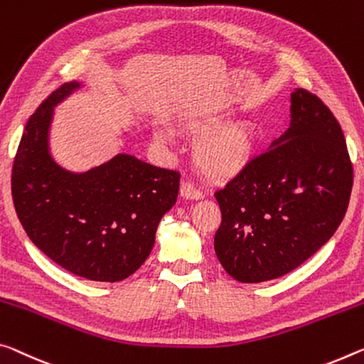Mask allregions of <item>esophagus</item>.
I'll list each match as a JSON object with an SVG mask.
<instances>
[{
    "label": "esophagus",
    "mask_w": 364,
    "mask_h": 364,
    "mask_svg": "<svg viewBox=\"0 0 364 364\" xmlns=\"http://www.w3.org/2000/svg\"><path fill=\"white\" fill-rule=\"evenodd\" d=\"M180 194L183 196L184 199H203V193H200L199 189L196 188L193 183H189V181H184L181 184Z\"/></svg>",
    "instance_id": "1"
}]
</instances>
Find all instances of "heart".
<instances>
[{
  "instance_id": "1",
  "label": "heart",
  "mask_w": 364,
  "mask_h": 364,
  "mask_svg": "<svg viewBox=\"0 0 364 364\" xmlns=\"http://www.w3.org/2000/svg\"><path fill=\"white\" fill-rule=\"evenodd\" d=\"M212 123L196 124L198 131H206ZM159 141H168L165 131H157ZM256 128L250 121H230L218 124L199 137L196 144V160L204 173L220 178L240 171L251 160L256 147Z\"/></svg>"
}]
</instances>
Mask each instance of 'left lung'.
<instances>
[{"label": "left lung", "instance_id": "obj_1", "mask_svg": "<svg viewBox=\"0 0 364 364\" xmlns=\"http://www.w3.org/2000/svg\"><path fill=\"white\" fill-rule=\"evenodd\" d=\"M291 121L269 151L215 191L213 247L241 284L291 272L319 251L347 212L353 166L337 118L306 89L291 92Z\"/></svg>", "mask_w": 364, "mask_h": 364}]
</instances>
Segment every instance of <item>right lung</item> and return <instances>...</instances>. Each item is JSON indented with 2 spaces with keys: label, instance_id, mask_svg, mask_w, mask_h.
<instances>
[{
  "label": "right lung",
  "instance_id": "add662e5",
  "mask_svg": "<svg viewBox=\"0 0 364 364\" xmlns=\"http://www.w3.org/2000/svg\"><path fill=\"white\" fill-rule=\"evenodd\" d=\"M80 84H63L28 118L11 191L28 238L63 269L119 282L151 255L160 218L176 203L180 173L118 154L85 173L68 171L48 149L53 107Z\"/></svg>",
  "mask_w": 364,
  "mask_h": 364
}]
</instances>
